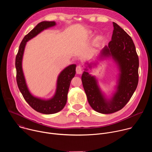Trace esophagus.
<instances>
[{"instance_id": "1", "label": "esophagus", "mask_w": 152, "mask_h": 152, "mask_svg": "<svg viewBox=\"0 0 152 152\" xmlns=\"http://www.w3.org/2000/svg\"><path fill=\"white\" fill-rule=\"evenodd\" d=\"M76 73L78 74V75H80V74L82 73V68L80 66H77L76 67Z\"/></svg>"}]
</instances>
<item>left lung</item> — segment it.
Segmentation results:
<instances>
[{
    "label": "left lung",
    "instance_id": "8db88e82",
    "mask_svg": "<svg viewBox=\"0 0 152 152\" xmlns=\"http://www.w3.org/2000/svg\"><path fill=\"white\" fill-rule=\"evenodd\" d=\"M113 26L111 41L101 50L98 60L111 58L117 65L119 73L115 91L107 97L101 90L96 77L88 72L96 67L97 61L85 63L82 75V85L90 105L96 112L104 114L121 110L131 99L138 83L139 59L133 40L116 23L113 22Z\"/></svg>",
    "mask_w": 152,
    "mask_h": 152
}]
</instances>
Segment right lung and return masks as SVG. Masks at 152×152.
I'll use <instances>...</instances> for the list:
<instances>
[{"label": "right lung", "instance_id": "obj_1", "mask_svg": "<svg viewBox=\"0 0 152 152\" xmlns=\"http://www.w3.org/2000/svg\"><path fill=\"white\" fill-rule=\"evenodd\" d=\"M56 25L55 21H44L38 23L21 41L15 58L17 83L26 102L36 111L44 114H52L61 111L66 105L72 79L76 74V64H71L59 74L55 94L49 99L34 96L31 94L26 82L22 68V61L26 42L45 29Z\"/></svg>", "mask_w": 152, "mask_h": 152}]
</instances>
